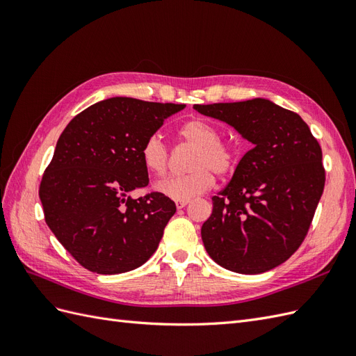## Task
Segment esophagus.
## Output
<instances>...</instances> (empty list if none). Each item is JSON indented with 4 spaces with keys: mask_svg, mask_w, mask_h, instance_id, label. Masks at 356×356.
I'll use <instances>...</instances> for the list:
<instances>
[{
    "mask_svg": "<svg viewBox=\"0 0 356 356\" xmlns=\"http://www.w3.org/2000/svg\"><path fill=\"white\" fill-rule=\"evenodd\" d=\"M175 204H177V208L178 209H182V208H186L187 204H188V200H175Z\"/></svg>",
    "mask_w": 356,
    "mask_h": 356,
    "instance_id": "esophagus-1",
    "label": "esophagus"
}]
</instances>
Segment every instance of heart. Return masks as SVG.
<instances>
[{"instance_id":"heart-1","label":"heart","mask_w":356,"mask_h":356,"mask_svg":"<svg viewBox=\"0 0 356 356\" xmlns=\"http://www.w3.org/2000/svg\"><path fill=\"white\" fill-rule=\"evenodd\" d=\"M181 143L193 147L187 160L188 172L170 177L157 184V190L170 199L190 200L208 191L213 175L229 177L238 166L236 147L222 141L220 129L203 118H191L178 129ZM141 160L145 169L156 177H163L169 169L170 153L159 135H149L141 147Z\"/></svg>"}]
</instances>
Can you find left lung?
Masks as SVG:
<instances>
[{"label": "left lung", "mask_w": 356, "mask_h": 356, "mask_svg": "<svg viewBox=\"0 0 356 356\" xmlns=\"http://www.w3.org/2000/svg\"><path fill=\"white\" fill-rule=\"evenodd\" d=\"M252 144L232 181L212 197L202 241L215 263L257 275L272 270L303 243L325 186L322 149L297 113L270 101L195 105Z\"/></svg>", "instance_id": "left-lung-1"}]
</instances>
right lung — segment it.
Returning a JSON list of instances; mask_svg holds the SVG:
<instances>
[{
  "label": "right lung",
  "instance_id": "add662e5",
  "mask_svg": "<svg viewBox=\"0 0 356 356\" xmlns=\"http://www.w3.org/2000/svg\"><path fill=\"white\" fill-rule=\"evenodd\" d=\"M184 104L110 98L75 115L58 139L40 184L44 220L84 268L99 275L143 266L177 207L148 186L141 147Z\"/></svg>",
  "mask_w": 356,
  "mask_h": 356
}]
</instances>
